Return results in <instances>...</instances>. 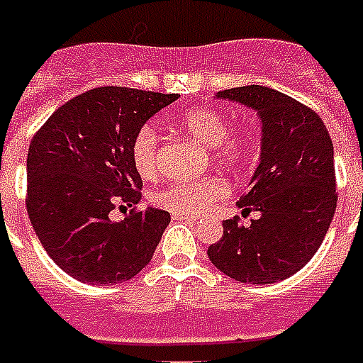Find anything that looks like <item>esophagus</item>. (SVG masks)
<instances>
[{"mask_svg":"<svg viewBox=\"0 0 363 363\" xmlns=\"http://www.w3.org/2000/svg\"><path fill=\"white\" fill-rule=\"evenodd\" d=\"M173 220H196L194 215H182V213H175L173 215Z\"/></svg>","mask_w":363,"mask_h":363,"instance_id":"34e87169","label":"esophagus"}]
</instances>
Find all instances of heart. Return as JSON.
<instances>
[{
  "mask_svg": "<svg viewBox=\"0 0 363 363\" xmlns=\"http://www.w3.org/2000/svg\"><path fill=\"white\" fill-rule=\"evenodd\" d=\"M177 123L207 146L215 162L226 167H242L255 152V140L245 129H228V118L215 108H192L177 118ZM160 137L150 123L140 125L131 143V160L138 175L150 179L157 173ZM228 186L217 177H201L169 182L154 194V203L165 211L182 215H200L215 201L223 200Z\"/></svg>",
  "mask_w": 363,
  "mask_h": 363,
  "instance_id": "heart-1",
  "label": "heart"
}]
</instances>
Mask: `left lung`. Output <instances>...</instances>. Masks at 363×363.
Listing matches in <instances>:
<instances>
[{
    "instance_id": "1",
    "label": "left lung",
    "mask_w": 363,
    "mask_h": 363,
    "mask_svg": "<svg viewBox=\"0 0 363 363\" xmlns=\"http://www.w3.org/2000/svg\"><path fill=\"white\" fill-rule=\"evenodd\" d=\"M218 99L242 102L262 121L261 163L253 186L238 206L259 211L242 226L223 220V238L207 257L232 280L276 284L311 261L333 220L337 207L333 143L322 118L280 91L245 85L218 91Z\"/></svg>"
}]
</instances>
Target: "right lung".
I'll return each mask as SVG.
<instances>
[{
    "mask_svg": "<svg viewBox=\"0 0 363 363\" xmlns=\"http://www.w3.org/2000/svg\"><path fill=\"white\" fill-rule=\"evenodd\" d=\"M179 95L96 87L60 108L34 135L26 160V211L41 245L72 278L110 286L154 257L171 215L137 209L143 181L131 160L135 133ZM132 207L126 218H107Z\"/></svg>",
    "mask_w": 363,
    "mask_h": 363,
    "instance_id": "right-lung-1",
    "label": "right lung"
}]
</instances>
